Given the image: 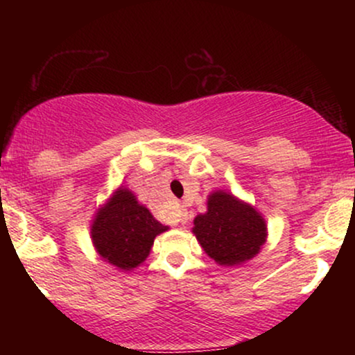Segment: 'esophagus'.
Wrapping results in <instances>:
<instances>
[{"label":"esophagus","mask_w":355,"mask_h":355,"mask_svg":"<svg viewBox=\"0 0 355 355\" xmlns=\"http://www.w3.org/2000/svg\"><path fill=\"white\" fill-rule=\"evenodd\" d=\"M177 217H178V222H180L182 225H187V222H189V215H187L185 210H183V209L178 210Z\"/></svg>","instance_id":"obj_1"}]
</instances>
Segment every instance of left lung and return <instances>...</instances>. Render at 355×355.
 Listing matches in <instances>:
<instances>
[{"label": "left lung", "instance_id": "8db88e82", "mask_svg": "<svg viewBox=\"0 0 355 355\" xmlns=\"http://www.w3.org/2000/svg\"><path fill=\"white\" fill-rule=\"evenodd\" d=\"M207 214L193 220V234L207 255L220 266H239L259 254L267 225L254 207L227 191H214Z\"/></svg>", "mask_w": 355, "mask_h": 355}]
</instances>
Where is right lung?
<instances>
[{"label": "right lung", "instance_id": "add662e5", "mask_svg": "<svg viewBox=\"0 0 355 355\" xmlns=\"http://www.w3.org/2000/svg\"><path fill=\"white\" fill-rule=\"evenodd\" d=\"M168 230L140 205L130 190L120 189L96 214L92 239L96 252L112 266L132 270L148 257L153 240Z\"/></svg>", "mask_w": 355, "mask_h": 355}]
</instances>
